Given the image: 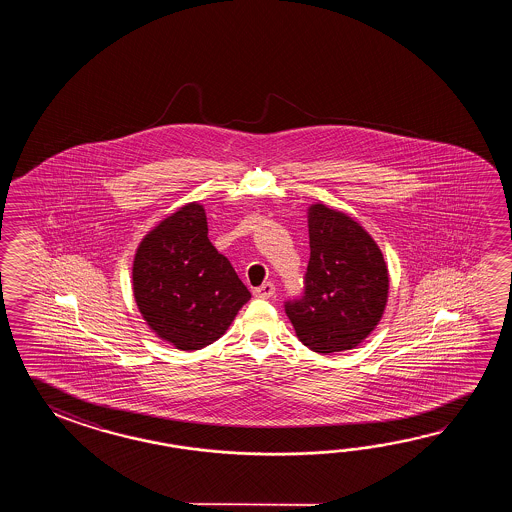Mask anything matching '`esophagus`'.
<instances>
[{"label": "esophagus", "mask_w": 512, "mask_h": 512, "mask_svg": "<svg viewBox=\"0 0 512 512\" xmlns=\"http://www.w3.org/2000/svg\"><path fill=\"white\" fill-rule=\"evenodd\" d=\"M274 291H276L274 283L267 282L254 289V296H258V298H271V296H274Z\"/></svg>", "instance_id": "1"}]
</instances>
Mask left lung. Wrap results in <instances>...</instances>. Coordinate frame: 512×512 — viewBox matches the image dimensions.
Here are the masks:
<instances>
[{
  "label": "left lung",
  "instance_id": "left-lung-1",
  "mask_svg": "<svg viewBox=\"0 0 512 512\" xmlns=\"http://www.w3.org/2000/svg\"><path fill=\"white\" fill-rule=\"evenodd\" d=\"M311 258L304 294L285 302L296 337L316 353L359 346L388 302V267L379 245L355 219L322 203L309 207Z\"/></svg>",
  "mask_w": 512,
  "mask_h": 512
}]
</instances>
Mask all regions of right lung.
Instances as JSON below:
<instances>
[{"label": "right lung", "mask_w": 512, "mask_h": 512, "mask_svg": "<svg viewBox=\"0 0 512 512\" xmlns=\"http://www.w3.org/2000/svg\"><path fill=\"white\" fill-rule=\"evenodd\" d=\"M133 296L153 333L183 351L216 342L251 300L208 240L199 203L179 208L144 236L133 260Z\"/></svg>", "instance_id": "right-lung-1"}]
</instances>
